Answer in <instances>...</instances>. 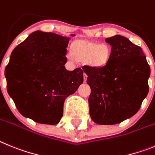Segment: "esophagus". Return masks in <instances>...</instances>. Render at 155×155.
I'll return each instance as SVG.
<instances>
[{"instance_id":"1","label":"esophagus","mask_w":155,"mask_h":155,"mask_svg":"<svg viewBox=\"0 0 155 155\" xmlns=\"http://www.w3.org/2000/svg\"><path fill=\"white\" fill-rule=\"evenodd\" d=\"M83 79H84V82H86V79H87V75L86 73L83 74Z\"/></svg>"}]
</instances>
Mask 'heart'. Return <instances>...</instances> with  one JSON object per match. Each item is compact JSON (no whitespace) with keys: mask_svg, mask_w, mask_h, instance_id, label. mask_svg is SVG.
Here are the masks:
<instances>
[{"mask_svg":"<svg viewBox=\"0 0 155 155\" xmlns=\"http://www.w3.org/2000/svg\"><path fill=\"white\" fill-rule=\"evenodd\" d=\"M110 48L107 44L77 41L71 47L72 58L79 61H87L93 67H103L110 56Z\"/></svg>","mask_w":155,"mask_h":155,"instance_id":"obj_1","label":"heart"}]
</instances>
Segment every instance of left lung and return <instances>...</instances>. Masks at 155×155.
Returning <instances> with one entry per match:
<instances>
[{
    "instance_id": "8db88e82",
    "label": "left lung",
    "mask_w": 155,
    "mask_h": 155,
    "mask_svg": "<svg viewBox=\"0 0 155 155\" xmlns=\"http://www.w3.org/2000/svg\"><path fill=\"white\" fill-rule=\"evenodd\" d=\"M110 56L100 68L83 66L90 86L91 119L100 125H113L139 110L149 91L150 69L142 48L124 36L107 38Z\"/></svg>"
}]
</instances>
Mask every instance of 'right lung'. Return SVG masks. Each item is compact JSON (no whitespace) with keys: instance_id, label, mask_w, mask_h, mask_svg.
<instances>
[{"instance_id":"1","label":"right lung","mask_w":155,"mask_h":155,"mask_svg":"<svg viewBox=\"0 0 155 155\" xmlns=\"http://www.w3.org/2000/svg\"><path fill=\"white\" fill-rule=\"evenodd\" d=\"M69 40L36 31L12 52L5 72L7 90L25 117L57 124L63 115L66 97L83 83L80 68L68 71L65 67Z\"/></svg>"}]
</instances>
